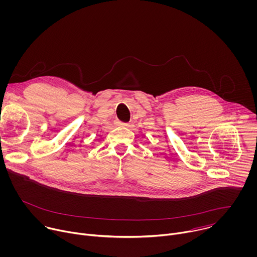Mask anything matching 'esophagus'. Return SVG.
<instances>
[{
  "mask_svg": "<svg viewBox=\"0 0 257 257\" xmlns=\"http://www.w3.org/2000/svg\"><path fill=\"white\" fill-rule=\"evenodd\" d=\"M116 125H117V126H128L127 123H123V122H120V121H117V122H116Z\"/></svg>",
  "mask_w": 257,
  "mask_h": 257,
  "instance_id": "34e87169",
  "label": "esophagus"
}]
</instances>
